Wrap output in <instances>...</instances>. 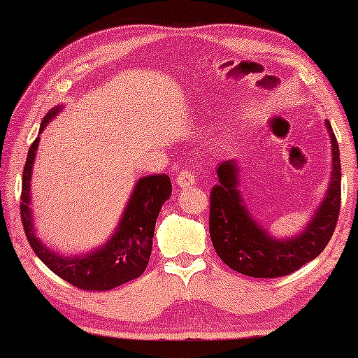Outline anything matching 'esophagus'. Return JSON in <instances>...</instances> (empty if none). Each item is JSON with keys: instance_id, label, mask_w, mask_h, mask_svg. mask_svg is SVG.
Segmentation results:
<instances>
[{"instance_id": "esophagus-1", "label": "esophagus", "mask_w": 358, "mask_h": 358, "mask_svg": "<svg viewBox=\"0 0 358 358\" xmlns=\"http://www.w3.org/2000/svg\"><path fill=\"white\" fill-rule=\"evenodd\" d=\"M176 182H178L179 187L189 189L195 184V179H194L192 174L187 173V171H180V173L178 174V178H176Z\"/></svg>"}]
</instances>
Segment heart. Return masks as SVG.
Instances as JSON below:
<instances>
[{
	"instance_id": "heart-1",
	"label": "heart",
	"mask_w": 358,
	"mask_h": 358,
	"mask_svg": "<svg viewBox=\"0 0 358 358\" xmlns=\"http://www.w3.org/2000/svg\"><path fill=\"white\" fill-rule=\"evenodd\" d=\"M227 143H228V138H227V136H220V138H218L217 141H215L213 148H215V150H222L223 146L227 145Z\"/></svg>"
}]
</instances>
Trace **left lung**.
<instances>
[{
    "mask_svg": "<svg viewBox=\"0 0 358 358\" xmlns=\"http://www.w3.org/2000/svg\"><path fill=\"white\" fill-rule=\"evenodd\" d=\"M324 125L332 156L329 182L310 220L293 236H273L252 217L239 189L241 166L236 159L218 164L220 184L210 195V238L220 259L233 271L256 278L288 275L327 246L341 210V156L329 120Z\"/></svg>",
    "mask_w": 358,
    "mask_h": 358,
    "instance_id": "8db88e82",
    "label": "left lung"
}]
</instances>
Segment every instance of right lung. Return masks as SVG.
<instances>
[{"mask_svg":"<svg viewBox=\"0 0 358 358\" xmlns=\"http://www.w3.org/2000/svg\"><path fill=\"white\" fill-rule=\"evenodd\" d=\"M58 104L43 117L36 141L29 148L22 173L21 218L27 241L37 257L71 285L83 290H110L138 278L148 266L153 248L155 224L163 203L171 197L173 185L166 174L143 176L136 180L119 223L109 238L99 246L81 254H63L52 249L37 234L32 213V169L45 127L63 110Z\"/></svg>","mask_w":358,"mask_h":358,"instance_id":"add662e5","label":"right lung"}]
</instances>
